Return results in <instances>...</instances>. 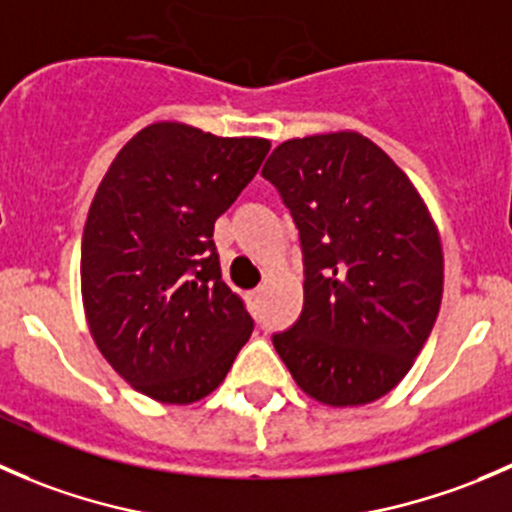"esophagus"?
Returning <instances> with one entry per match:
<instances>
[{
  "mask_svg": "<svg viewBox=\"0 0 512 512\" xmlns=\"http://www.w3.org/2000/svg\"><path fill=\"white\" fill-rule=\"evenodd\" d=\"M262 292H265V287H257V289H252V292H250V294H252V299H257V297H260Z\"/></svg>",
  "mask_w": 512,
  "mask_h": 512,
  "instance_id": "obj_1",
  "label": "esophagus"
}]
</instances>
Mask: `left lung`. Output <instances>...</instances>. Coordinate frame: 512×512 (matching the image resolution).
<instances>
[{
    "mask_svg": "<svg viewBox=\"0 0 512 512\" xmlns=\"http://www.w3.org/2000/svg\"><path fill=\"white\" fill-rule=\"evenodd\" d=\"M262 175L299 230L304 307L272 337L327 406L389 394L426 344L443 294L441 237L404 170L356 131L280 143Z\"/></svg>",
    "mask_w": 512,
    "mask_h": 512,
    "instance_id": "8db88e82",
    "label": "left lung"
}]
</instances>
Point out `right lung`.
Masks as SVG:
<instances>
[{
  "label": "right lung",
  "instance_id": "obj_1",
  "mask_svg": "<svg viewBox=\"0 0 512 512\" xmlns=\"http://www.w3.org/2000/svg\"><path fill=\"white\" fill-rule=\"evenodd\" d=\"M265 138L151 123L113 158L81 237V297L98 352L160 404L218 389L252 317L223 282L215 220L255 178Z\"/></svg>",
  "mask_w": 512,
  "mask_h": 512
}]
</instances>
